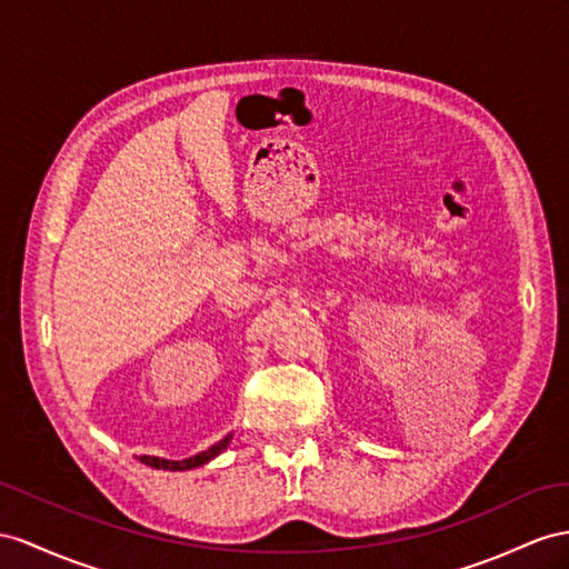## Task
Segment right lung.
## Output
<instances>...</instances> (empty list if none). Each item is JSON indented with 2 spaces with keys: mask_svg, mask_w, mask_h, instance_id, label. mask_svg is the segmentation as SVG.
Returning a JSON list of instances; mask_svg holds the SVG:
<instances>
[{
  "mask_svg": "<svg viewBox=\"0 0 569 569\" xmlns=\"http://www.w3.org/2000/svg\"><path fill=\"white\" fill-rule=\"evenodd\" d=\"M230 440H232V435H226L221 442H216V445H213V447H209L207 451H199V455L189 457V459H182V461H170V459L146 457V455H143V457H139V459H141V463L151 466V469H163V471H187V469H197V466L207 463V461H211L213 457L221 455V451L230 445Z\"/></svg>",
  "mask_w": 569,
  "mask_h": 569,
  "instance_id": "1",
  "label": "right lung"
}]
</instances>
